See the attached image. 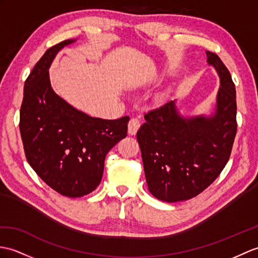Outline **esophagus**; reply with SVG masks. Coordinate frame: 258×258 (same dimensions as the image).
Instances as JSON below:
<instances>
[{
  "label": "esophagus",
  "instance_id": "esophagus-1",
  "mask_svg": "<svg viewBox=\"0 0 258 258\" xmlns=\"http://www.w3.org/2000/svg\"><path fill=\"white\" fill-rule=\"evenodd\" d=\"M140 126H141V122H140L139 118H137V117L131 118L130 122H128V133L131 135H135L136 132L139 131Z\"/></svg>",
  "mask_w": 258,
  "mask_h": 258
}]
</instances>
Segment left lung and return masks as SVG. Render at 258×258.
I'll use <instances>...</instances> for the list:
<instances>
[{
    "label": "left lung",
    "mask_w": 258,
    "mask_h": 258,
    "mask_svg": "<svg viewBox=\"0 0 258 258\" xmlns=\"http://www.w3.org/2000/svg\"><path fill=\"white\" fill-rule=\"evenodd\" d=\"M221 87L212 116L184 118L175 102L145 113L137 131L148 190L165 202L189 200L206 190L229 161L236 135V91L230 71L212 51Z\"/></svg>",
    "instance_id": "left-lung-1"
}]
</instances>
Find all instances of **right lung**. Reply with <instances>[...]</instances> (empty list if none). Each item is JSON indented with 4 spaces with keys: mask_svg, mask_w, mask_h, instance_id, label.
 <instances>
[{
    "mask_svg": "<svg viewBox=\"0 0 258 258\" xmlns=\"http://www.w3.org/2000/svg\"><path fill=\"white\" fill-rule=\"evenodd\" d=\"M74 41L47 49L27 77L20 131L28 164L43 181L58 194L79 198L100 184L106 154L126 137L130 117H91L53 92L48 69L56 53Z\"/></svg>",
    "mask_w": 258,
    "mask_h": 258,
    "instance_id": "right-lung-1",
    "label": "right lung"
}]
</instances>
